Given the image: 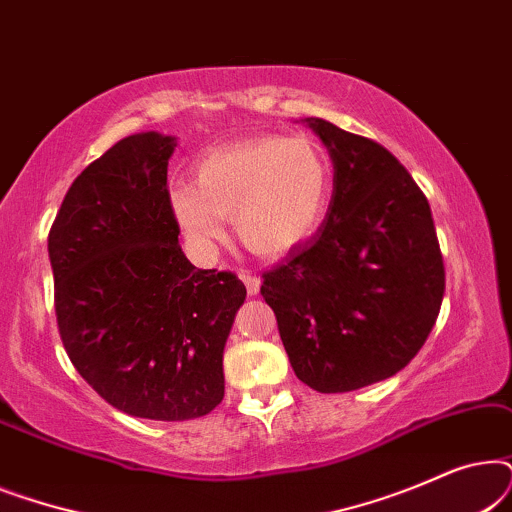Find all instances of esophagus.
<instances>
[{"instance_id":"34e87169","label":"esophagus","mask_w":512,"mask_h":512,"mask_svg":"<svg viewBox=\"0 0 512 512\" xmlns=\"http://www.w3.org/2000/svg\"><path fill=\"white\" fill-rule=\"evenodd\" d=\"M240 279L244 282V286H247L249 296H256L258 289H261V279H258L251 270H240Z\"/></svg>"}]
</instances>
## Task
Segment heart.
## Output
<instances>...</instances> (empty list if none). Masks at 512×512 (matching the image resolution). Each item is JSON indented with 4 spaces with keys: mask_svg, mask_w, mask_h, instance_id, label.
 <instances>
[{
    "mask_svg": "<svg viewBox=\"0 0 512 512\" xmlns=\"http://www.w3.org/2000/svg\"><path fill=\"white\" fill-rule=\"evenodd\" d=\"M331 188V165L312 139L265 135L202 158L193 186L170 193V209L202 249L221 240L219 219H228L254 254L282 256L319 228Z\"/></svg>",
    "mask_w": 512,
    "mask_h": 512,
    "instance_id": "obj_1",
    "label": "heart"
}]
</instances>
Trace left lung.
I'll return each mask as SVG.
<instances>
[{
	"mask_svg": "<svg viewBox=\"0 0 512 512\" xmlns=\"http://www.w3.org/2000/svg\"><path fill=\"white\" fill-rule=\"evenodd\" d=\"M333 158L312 240L263 272L261 296L300 382L342 394L396 375L429 338L445 293L431 207L394 153L307 118Z\"/></svg>",
	"mask_w": 512,
	"mask_h": 512,
	"instance_id": "left-lung-1",
	"label": "left lung"
}]
</instances>
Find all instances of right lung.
I'll return each instance as SVG.
<instances>
[{
	"mask_svg": "<svg viewBox=\"0 0 512 512\" xmlns=\"http://www.w3.org/2000/svg\"><path fill=\"white\" fill-rule=\"evenodd\" d=\"M174 137L130 135L93 160L48 233L60 340L79 375L132 417L184 422L223 401V347L247 289L179 247Z\"/></svg>",
	"mask_w": 512,
	"mask_h": 512,
	"instance_id": "1",
	"label": "right lung"
}]
</instances>
